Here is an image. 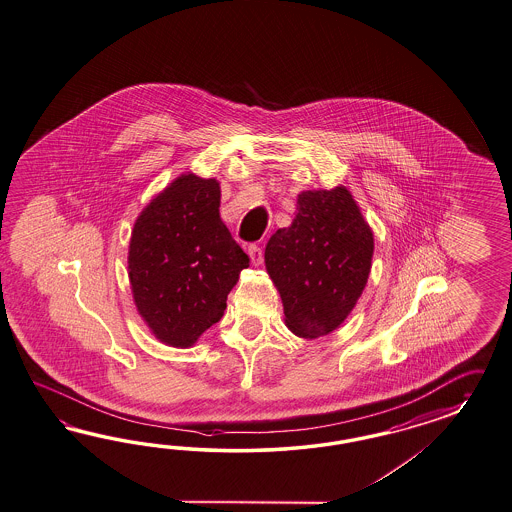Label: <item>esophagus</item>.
I'll return each mask as SVG.
<instances>
[{"mask_svg": "<svg viewBox=\"0 0 512 512\" xmlns=\"http://www.w3.org/2000/svg\"><path fill=\"white\" fill-rule=\"evenodd\" d=\"M249 257H251V263L255 266L263 264V248L257 246V244H251L248 248Z\"/></svg>", "mask_w": 512, "mask_h": 512, "instance_id": "esophagus-1", "label": "esophagus"}]
</instances>
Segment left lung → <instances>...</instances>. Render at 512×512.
<instances>
[{
  "mask_svg": "<svg viewBox=\"0 0 512 512\" xmlns=\"http://www.w3.org/2000/svg\"><path fill=\"white\" fill-rule=\"evenodd\" d=\"M373 253V229L346 186L298 195L291 225L264 249L287 328L304 339L337 330L360 300Z\"/></svg>",
  "mask_w": 512,
  "mask_h": 512,
  "instance_id": "obj_1",
  "label": "left lung"
}]
</instances>
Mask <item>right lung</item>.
<instances>
[{
  "label": "right lung",
  "instance_id": "obj_1",
  "mask_svg": "<svg viewBox=\"0 0 512 512\" xmlns=\"http://www.w3.org/2000/svg\"><path fill=\"white\" fill-rule=\"evenodd\" d=\"M220 182L182 173L134 223L128 279L139 317L167 346L190 348L216 324L249 257L220 218Z\"/></svg>",
  "mask_w": 512,
  "mask_h": 512
}]
</instances>
